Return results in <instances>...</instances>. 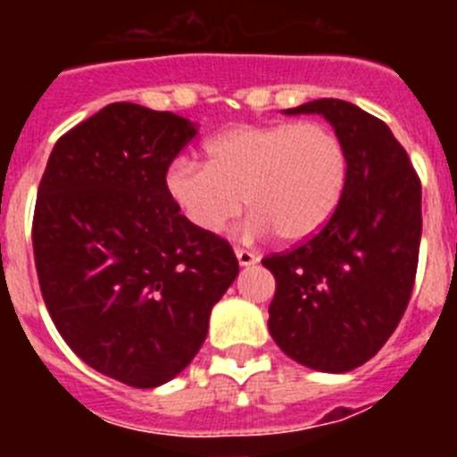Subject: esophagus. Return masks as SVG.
Wrapping results in <instances>:
<instances>
[{"instance_id":"obj_1","label":"esophagus","mask_w":457,"mask_h":457,"mask_svg":"<svg viewBox=\"0 0 457 457\" xmlns=\"http://www.w3.org/2000/svg\"><path fill=\"white\" fill-rule=\"evenodd\" d=\"M236 256H237V263L242 265V268H249V265L258 263V256L253 252H249V249H236Z\"/></svg>"}]
</instances>
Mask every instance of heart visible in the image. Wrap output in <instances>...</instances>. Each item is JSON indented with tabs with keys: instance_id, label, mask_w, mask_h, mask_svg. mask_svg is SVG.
Returning <instances> with one entry per match:
<instances>
[{
	"instance_id": "obj_1",
	"label": "heart",
	"mask_w": 457,
	"mask_h": 457,
	"mask_svg": "<svg viewBox=\"0 0 457 457\" xmlns=\"http://www.w3.org/2000/svg\"><path fill=\"white\" fill-rule=\"evenodd\" d=\"M205 164L180 157L164 173V192L185 221L217 236L242 212L247 231L302 242L338 208L348 157L337 132L318 120L237 125L210 137Z\"/></svg>"
}]
</instances>
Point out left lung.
<instances>
[{"label": "left lung", "instance_id": "obj_1", "mask_svg": "<svg viewBox=\"0 0 457 457\" xmlns=\"http://www.w3.org/2000/svg\"><path fill=\"white\" fill-rule=\"evenodd\" d=\"M286 114H320L341 139L348 180L320 233L263 258L277 290L270 334L290 359L322 373L366 364L401 322L417 277L421 183L386 123L337 98Z\"/></svg>", "mask_w": 457, "mask_h": 457}]
</instances>
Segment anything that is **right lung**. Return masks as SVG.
<instances>
[{
    "instance_id": "obj_1",
    "label": "right lung",
    "mask_w": 457,
    "mask_h": 457,
    "mask_svg": "<svg viewBox=\"0 0 457 457\" xmlns=\"http://www.w3.org/2000/svg\"><path fill=\"white\" fill-rule=\"evenodd\" d=\"M199 125L112 103L56 141L38 185L34 258L56 329L84 364L137 389L173 379L236 281L231 245L164 192Z\"/></svg>"
}]
</instances>
